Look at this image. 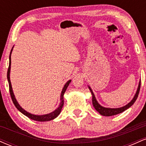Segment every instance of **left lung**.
Segmentation results:
<instances>
[{
    "mask_svg": "<svg viewBox=\"0 0 146 146\" xmlns=\"http://www.w3.org/2000/svg\"><path fill=\"white\" fill-rule=\"evenodd\" d=\"M140 87H141V81H139V86L138 88H137V92L135 93V96L132 100L130 101L128 104H126L124 106L121 107V108H105V107L102 106L100 104L98 103V101H97L96 98H95L94 93H93V90H91L90 86H88V88L90 90V93L92 94V102H93V105L94 106V108H95V110L98 112L100 115H103V116H113V115H117V114H119L121 113H123V111H125V110H127L128 108H130L131 106L133 105V104L135 103L136 100L138 98L139 93V90H140Z\"/></svg>",
    "mask_w": 146,
    "mask_h": 146,
    "instance_id": "left-lung-1",
    "label": "left lung"
}]
</instances>
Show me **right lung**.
I'll return each mask as SVG.
<instances>
[{"instance_id": "1", "label": "right lung", "mask_w": 146, "mask_h": 146, "mask_svg": "<svg viewBox=\"0 0 146 146\" xmlns=\"http://www.w3.org/2000/svg\"><path fill=\"white\" fill-rule=\"evenodd\" d=\"M14 47V46H13ZM12 49L13 48H11V53H10V56H9V68H8L7 70V80L8 82H9V93H10V95H11V100H12L13 103L15 105V106L16 107V108L19 110L20 112H21L23 115H25V116H27L29 118L31 119L35 120V121H51V120L54 119L55 118H56L58 115H60V112H61L62 108V106L64 105V94L65 91H66V88L68 85H69L70 82H71V80H68V81L65 84V85L64 86V88H62V90L61 93V95H60V103L58 108H57L53 111L52 113H50L48 114H46V115H33V114H31L28 112H27L26 110L23 109V108L19 105V104L18 103L17 100H16V98H15L14 92H13L12 90V87H11V81H10V69H11V53L12 52Z\"/></svg>"}]
</instances>
